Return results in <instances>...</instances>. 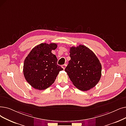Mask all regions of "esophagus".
<instances>
[{
	"label": "esophagus",
	"instance_id": "1",
	"mask_svg": "<svg viewBox=\"0 0 126 126\" xmlns=\"http://www.w3.org/2000/svg\"><path fill=\"white\" fill-rule=\"evenodd\" d=\"M66 64H64V65H63L62 66V68L64 69H65V68H66Z\"/></svg>",
	"mask_w": 126,
	"mask_h": 126
}]
</instances>
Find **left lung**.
Returning a JSON list of instances; mask_svg holds the SVG:
<instances>
[{
    "label": "left lung",
    "instance_id": "obj_1",
    "mask_svg": "<svg viewBox=\"0 0 126 126\" xmlns=\"http://www.w3.org/2000/svg\"><path fill=\"white\" fill-rule=\"evenodd\" d=\"M70 60L65 69L73 84L82 91H88L99 81L101 65L95 54L85 46L70 48Z\"/></svg>",
    "mask_w": 126,
    "mask_h": 126
}]
</instances>
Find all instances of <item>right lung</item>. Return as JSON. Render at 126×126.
<instances>
[{
    "mask_svg": "<svg viewBox=\"0 0 126 126\" xmlns=\"http://www.w3.org/2000/svg\"><path fill=\"white\" fill-rule=\"evenodd\" d=\"M57 47L56 43H41L33 48L26 58L24 75L33 88L46 89L54 83L60 71L63 70L57 64L58 59L51 52Z\"/></svg>",
    "mask_w": 126,
    "mask_h": 126,
    "instance_id": "add662e5",
    "label": "right lung"
}]
</instances>
